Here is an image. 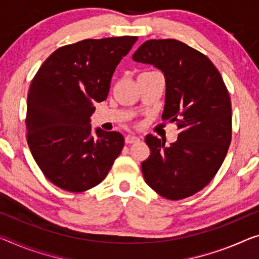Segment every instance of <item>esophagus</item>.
<instances>
[{
  "label": "esophagus",
  "instance_id": "obj_1",
  "mask_svg": "<svg viewBox=\"0 0 259 259\" xmlns=\"http://www.w3.org/2000/svg\"><path fill=\"white\" fill-rule=\"evenodd\" d=\"M139 140H140V139H139V137H137L135 134H128V135H126V138H125L126 143H134Z\"/></svg>",
  "mask_w": 259,
  "mask_h": 259
}]
</instances>
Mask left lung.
Instances as JSON below:
<instances>
[{"label": "left lung", "mask_w": 259, "mask_h": 259, "mask_svg": "<svg viewBox=\"0 0 259 259\" xmlns=\"http://www.w3.org/2000/svg\"><path fill=\"white\" fill-rule=\"evenodd\" d=\"M133 60L164 74L162 119L180 130L170 146L147 135L150 155L141 163L145 181L169 200L193 196L215 176L232 141V104L224 79L206 55L175 39L147 40Z\"/></svg>", "instance_id": "1"}]
</instances>
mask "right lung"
Returning <instances> with one entry per match:
<instances>
[{
  "label": "right lung",
  "mask_w": 259,
  "mask_h": 259,
  "mask_svg": "<svg viewBox=\"0 0 259 259\" xmlns=\"http://www.w3.org/2000/svg\"><path fill=\"white\" fill-rule=\"evenodd\" d=\"M138 37L85 39L54 51L31 82L26 131L45 177L69 192L98 185L121 153L124 137L96 128L90 117L105 101L116 67Z\"/></svg>",
  "instance_id": "1"
}]
</instances>
